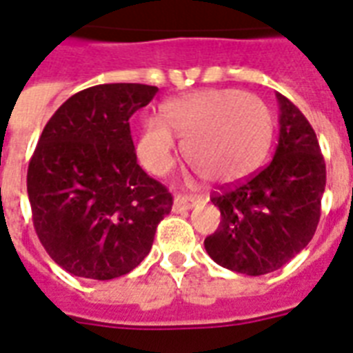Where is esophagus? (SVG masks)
Instances as JSON below:
<instances>
[{"mask_svg": "<svg viewBox=\"0 0 353 353\" xmlns=\"http://www.w3.org/2000/svg\"><path fill=\"white\" fill-rule=\"evenodd\" d=\"M197 203V197L194 196H177L176 199H174V212H183V210H190V208H194Z\"/></svg>", "mask_w": 353, "mask_h": 353, "instance_id": "1", "label": "esophagus"}]
</instances>
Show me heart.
Segmentation results:
<instances>
[{"mask_svg": "<svg viewBox=\"0 0 353 353\" xmlns=\"http://www.w3.org/2000/svg\"><path fill=\"white\" fill-rule=\"evenodd\" d=\"M274 132L266 103L237 88H208L176 97L143 127L137 154L147 170L163 176L174 165L176 134L186 163L210 183L248 176L265 156Z\"/></svg>", "mask_w": 353, "mask_h": 353, "instance_id": "b5f03b06", "label": "heart"}]
</instances>
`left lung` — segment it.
<instances>
[{
  "label": "left lung",
  "instance_id": "8db88e82",
  "mask_svg": "<svg viewBox=\"0 0 353 353\" xmlns=\"http://www.w3.org/2000/svg\"><path fill=\"white\" fill-rule=\"evenodd\" d=\"M279 141L265 168L221 186L210 201L221 223L205 239L217 265L246 276H265L299 254L316 234L326 167L312 125L294 103L277 94Z\"/></svg>",
  "mask_w": 353,
  "mask_h": 353
}]
</instances>
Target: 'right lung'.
Instances as JSON below:
<instances>
[{"instance_id":"right-lung-1","label":"right lung","mask_w":353,"mask_h":353,"mask_svg":"<svg viewBox=\"0 0 353 353\" xmlns=\"http://www.w3.org/2000/svg\"><path fill=\"white\" fill-rule=\"evenodd\" d=\"M157 87L108 83L74 94L43 128L27 172L36 234L63 270L107 281L134 270L172 210L137 165L128 119Z\"/></svg>"}]
</instances>
